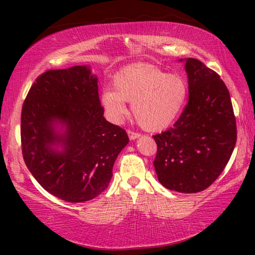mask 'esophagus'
Instances as JSON below:
<instances>
[{
  "instance_id": "obj_1",
  "label": "esophagus",
  "mask_w": 255,
  "mask_h": 255,
  "mask_svg": "<svg viewBox=\"0 0 255 255\" xmlns=\"http://www.w3.org/2000/svg\"><path fill=\"white\" fill-rule=\"evenodd\" d=\"M127 132H128L129 139H130V140L136 139V138H138V137L140 136V133H138V132H136V131H132V130H128Z\"/></svg>"
}]
</instances>
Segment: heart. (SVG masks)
<instances>
[{"label": "heart", "instance_id": "heart-1", "mask_svg": "<svg viewBox=\"0 0 255 255\" xmlns=\"http://www.w3.org/2000/svg\"><path fill=\"white\" fill-rule=\"evenodd\" d=\"M115 90L106 89L101 103L116 123L127 115L126 102L141 128L159 131L178 118L188 97L187 80L180 74H167L150 64H132L114 76Z\"/></svg>", "mask_w": 255, "mask_h": 255}]
</instances>
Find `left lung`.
<instances>
[{"label":"left lung","instance_id":"1","mask_svg":"<svg viewBox=\"0 0 255 255\" xmlns=\"http://www.w3.org/2000/svg\"><path fill=\"white\" fill-rule=\"evenodd\" d=\"M184 60L189 101L173 127L153 136L157 145L153 164L166 189L196 193L213 184L225 169L237 131L223 80L200 60Z\"/></svg>","mask_w":255,"mask_h":255}]
</instances>
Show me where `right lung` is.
Returning <instances> with one entry per match:
<instances>
[{
    "label": "right lung",
    "mask_w": 255,
    "mask_h": 255,
    "mask_svg": "<svg viewBox=\"0 0 255 255\" xmlns=\"http://www.w3.org/2000/svg\"><path fill=\"white\" fill-rule=\"evenodd\" d=\"M103 112L98 77L89 66L49 70L37 77L22 106L21 145L25 165L46 191L84 202L108 188L129 138Z\"/></svg>",
    "instance_id": "right-lung-1"
}]
</instances>
